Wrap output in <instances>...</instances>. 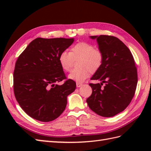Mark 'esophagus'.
<instances>
[{"label":"esophagus","mask_w":151,"mask_h":151,"mask_svg":"<svg viewBox=\"0 0 151 151\" xmlns=\"http://www.w3.org/2000/svg\"><path fill=\"white\" fill-rule=\"evenodd\" d=\"M83 85L82 83H81V82H76V87L77 88H80L81 87V86Z\"/></svg>","instance_id":"obj_1"}]
</instances>
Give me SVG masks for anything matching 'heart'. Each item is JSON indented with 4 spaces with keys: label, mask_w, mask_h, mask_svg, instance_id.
<instances>
[{
    "label": "heart",
    "mask_w": 151,
    "mask_h": 151,
    "mask_svg": "<svg viewBox=\"0 0 151 151\" xmlns=\"http://www.w3.org/2000/svg\"><path fill=\"white\" fill-rule=\"evenodd\" d=\"M78 67L81 68L73 70L69 78L77 82H82L102 66L104 55L102 50L93 44L88 42H79L71 47L70 52L63 50L60 54L58 60L61 67L65 71L71 69L74 60L79 59Z\"/></svg>",
    "instance_id": "obj_1"
}]
</instances>
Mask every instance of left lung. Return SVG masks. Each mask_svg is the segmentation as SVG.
<instances>
[{
  "instance_id": "8db88e82",
  "label": "left lung",
  "mask_w": 151,
  "mask_h": 151,
  "mask_svg": "<svg viewBox=\"0 0 151 151\" xmlns=\"http://www.w3.org/2000/svg\"><path fill=\"white\" fill-rule=\"evenodd\" d=\"M91 38H97L104 58L91 78L102 82L89 84L92 93L86 102L97 114L113 117L127 108L135 94L137 83L135 62L129 48L117 37L101 35ZM103 83L105 86L102 87Z\"/></svg>"
}]
</instances>
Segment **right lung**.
<instances>
[{
	"label": "right lung",
	"mask_w": 151,
	"mask_h": 151,
	"mask_svg": "<svg viewBox=\"0 0 151 151\" xmlns=\"http://www.w3.org/2000/svg\"><path fill=\"white\" fill-rule=\"evenodd\" d=\"M74 39L37 37L28 45L16 61L14 91L16 100L29 116L42 122L52 121L63 113L67 97L76 83L67 79L58 58ZM66 79L62 85L57 83Z\"/></svg>",
	"instance_id": "obj_1"
}]
</instances>
